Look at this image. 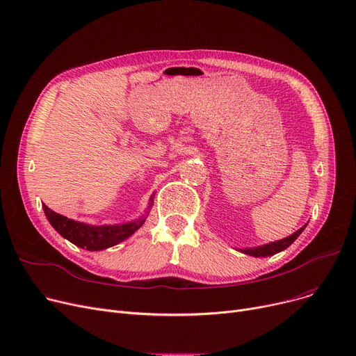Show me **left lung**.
I'll use <instances>...</instances> for the list:
<instances>
[{"label":"left lung","instance_id":"1","mask_svg":"<svg viewBox=\"0 0 356 356\" xmlns=\"http://www.w3.org/2000/svg\"><path fill=\"white\" fill-rule=\"evenodd\" d=\"M306 225H307V223H306ZM306 225L302 227L300 229L296 231L294 234H291L287 238H283V239L275 241V242H270V244L259 245V247H255V248H239V251L242 254H247V255H251V257H270V255H274L280 251L287 250L293 244V242L297 239V236L305 231Z\"/></svg>","mask_w":356,"mask_h":356}]
</instances>
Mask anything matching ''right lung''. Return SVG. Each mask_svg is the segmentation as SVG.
<instances>
[{
  "label": "right lung",
  "mask_w": 356,
  "mask_h": 356,
  "mask_svg": "<svg viewBox=\"0 0 356 356\" xmlns=\"http://www.w3.org/2000/svg\"><path fill=\"white\" fill-rule=\"evenodd\" d=\"M153 197L154 195L149 197L147 215L153 207ZM43 209L50 225L56 231H58L63 238L70 241L72 244L88 251H101L120 244V242L125 241L136 231H138L147 218V215H143L141 218L133 222L120 223V225H89V223L73 220L63 215L56 213L51 209H49L46 204H43Z\"/></svg>",
  "instance_id": "right-lung-1"
}]
</instances>
